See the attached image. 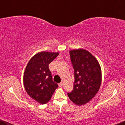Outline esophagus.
Masks as SVG:
<instances>
[{
	"mask_svg": "<svg viewBox=\"0 0 125 125\" xmlns=\"http://www.w3.org/2000/svg\"><path fill=\"white\" fill-rule=\"evenodd\" d=\"M59 86H60V87H61L62 86V83H59Z\"/></svg>",
	"mask_w": 125,
	"mask_h": 125,
	"instance_id": "34e87169",
	"label": "esophagus"
}]
</instances>
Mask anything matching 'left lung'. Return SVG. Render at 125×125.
Returning <instances> with one entry per match:
<instances>
[{
  "instance_id": "1",
  "label": "left lung",
  "mask_w": 125,
  "mask_h": 125,
  "mask_svg": "<svg viewBox=\"0 0 125 125\" xmlns=\"http://www.w3.org/2000/svg\"><path fill=\"white\" fill-rule=\"evenodd\" d=\"M74 69V88L68 93L70 100L77 105H85L92 100L100 89L101 68L98 60L84 49L69 51Z\"/></svg>"
}]
</instances>
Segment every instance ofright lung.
Returning <instances> with one entry per match:
<instances>
[{
    "mask_svg": "<svg viewBox=\"0 0 125 125\" xmlns=\"http://www.w3.org/2000/svg\"><path fill=\"white\" fill-rule=\"evenodd\" d=\"M59 53L46 51L39 52L30 60L23 77L25 89L30 96L42 105L51 100L58 87L52 80L48 65Z\"/></svg>",
    "mask_w": 125,
    "mask_h": 125,
    "instance_id": "add662e5",
    "label": "right lung"
}]
</instances>
